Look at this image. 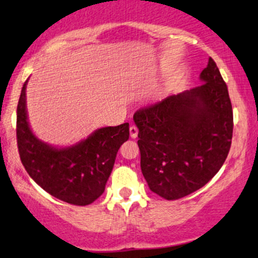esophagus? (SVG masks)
Here are the masks:
<instances>
[{"instance_id":"34e87169","label":"esophagus","mask_w":258,"mask_h":258,"mask_svg":"<svg viewBox=\"0 0 258 258\" xmlns=\"http://www.w3.org/2000/svg\"><path fill=\"white\" fill-rule=\"evenodd\" d=\"M130 136H131V138H137V136H138V128L136 126H131L130 127Z\"/></svg>"}]
</instances>
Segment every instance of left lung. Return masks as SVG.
I'll return each mask as SVG.
<instances>
[{
  "instance_id": "obj_1",
  "label": "left lung",
  "mask_w": 258,
  "mask_h": 258,
  "mask_svg": "<svg viewBox=\"0 0 258 258\" xmlns=\"http://www.w3.org/2000/svg\"><path fill=\"white\" fill-rule=\"evenodd\" d=\"M203 84L133 115L141 168L150 190L166 200L194 193L220 171L232 144L233 110L226 82L210 58Z\"/></svg>"
}]
</instances>
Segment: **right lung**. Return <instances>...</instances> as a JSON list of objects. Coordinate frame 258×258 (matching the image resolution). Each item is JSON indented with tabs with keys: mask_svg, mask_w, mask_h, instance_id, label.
<instances>
[{
	"mask_svg": "<svg viewBox=\"0 0 258 258\" xmlns=\"http://www.w3.org/2000/svg\"><path fill=\"white\" fill-rule=\"evenodd\" d=\"M26 85L17 108V142L26 172L47 193L73 205H90L105 189L121 144L130 137L128 123L102 127L72 147L57 148L31 131L26 112Z\"/></svg>",
	"mask_w": 258,
	"mask_h": 258,
	"instance_id": "obj_1",
	"label": "right lung"
}]
</instances>
